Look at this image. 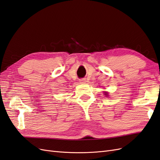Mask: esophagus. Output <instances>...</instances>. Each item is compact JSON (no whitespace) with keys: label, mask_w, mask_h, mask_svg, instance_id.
I'll list each match as a JSON object with an SVG mask.
<instances>
[{"label":"esophagus","mask_w":160,"mask_h":160,"mask_svg":"<svg viewBox=\"0 0 160 160\" xmlns=\"http://www.w3.org/2000/svg\"><path fill=\"white\" fill-rule=\"evenodd\" d=\"M79 82H80L81 84H85L87 81H86L85 79H80Z\"/></svg>","instance_id":"34e87169"}]
</instances>
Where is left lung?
I'll return each mask as SVG.
<instances>
[{"mask_svg":"<svg viewBox=\"0 0 160 160\" xmlns=\"http://www.w3.org/2000/svg\"><path fill=\"white\" fill-rule=\"evenodd\" d=\"M107 94H108V93H107V92H105V95H108Z\"/></svg>","mask_w":160,"mask_h":160,"instance_id":"8db88e82","label":"left lung"}]
</instances>
